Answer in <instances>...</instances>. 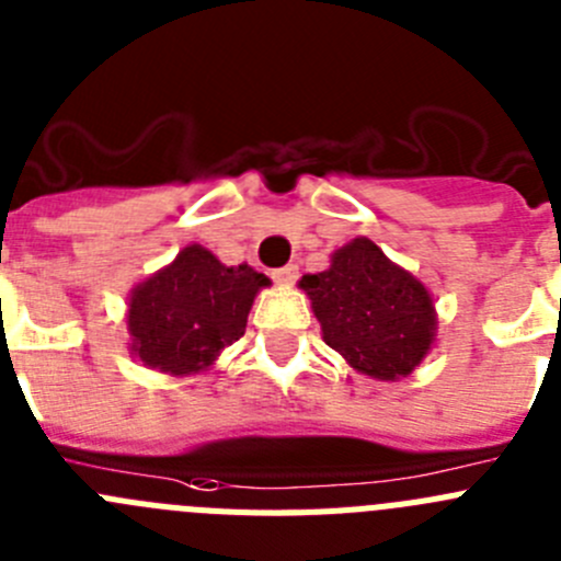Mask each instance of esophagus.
I'll return each instance as SVG.
<instances>
[{
  "instance_id": "34e87169",
  "label": "esophagus",
  "mask_w": 561,
  "mask_h": 561,
  "mask_svg": "<svg viewBox=\"0 0 561 561\" xmlns=\"http://www.w3.org/2000/svg\"><path fill=\"white\" fill-rule=\"evenodd\" d=\"M272 280H275V284H284V286L295 284V280H297V266L295 264H286V266H280V270H272Z\"/></svg>"
}]
</instances>
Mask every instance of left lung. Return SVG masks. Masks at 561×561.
<instances>
[{
    "instance_id": "1",
    "label": "left lung",
    "mask_w": 561,
    "mask_h": 561,
    "mask_svg": "<svg viewBox=\"0 0 561 561\" xmlns=\"http://www.w3.org/2000/svg\"><path fill=\"white\" fill-rule=\"evenodd\" d=\"M300 286L328 347L358 373L394 381L431 351L436 314L428 289L369 239L336 250L331 270L302 275Z\"/></svg>"
}]
</instances>
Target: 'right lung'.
I'll return each instance as SVG.
<instances>
[{
    "instance_id": "1",
    "label": "right lung",
    "mask_w": 561,
    "mask_h": 561,
    "mask_svg": "<svg viewBox=\"0 0 561 561\" xmlns=\"http://www.w3.org/2000/svg\"><path fill=\"white\" fill-rule=\"evenodd\" d=\"M261 286H270V277L253 266H225L205 247L188 244L167 270L133 289V351L161 373H199L244 336Z\"/></svg>"
}]
</instances>
